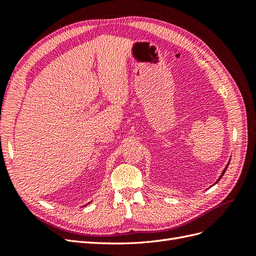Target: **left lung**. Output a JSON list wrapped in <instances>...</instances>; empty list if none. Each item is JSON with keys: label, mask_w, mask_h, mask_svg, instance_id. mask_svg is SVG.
Wrapping results in <instances>:
<instances>
[{"label": "left lung", "mask_w": 256, "mask_h": 256, "mask_svg": "<svg viewBox=\"0 0 256 256\" xmlns=\"http://www.w3.org/2000/svg\"><path fill=\"white\" fill-rule=\"evenodd\" d=\"M230 160H228V164H226V168H224V170H223V172H222V173H221V175H220V176H219V178H218V180H216V182H214V184H212V186H214V184H216V182H219V180H221V178H222V176H223V175H224V173H226V168H228V164H230Z\"/></svg>", "instance_id": "left-lung-1"}]
</instances>
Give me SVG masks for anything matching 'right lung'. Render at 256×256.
<instances>
[{
	"label": "right lung",
	"instance_id": "1",
	"mask_svg": "<svg viewBox=\"0 0 256 256\" xmlns=\"http://www.w3.org/2000/svg\"><path fill=\"white\" fill-rule=\"evenodd\" d=\"M88 204H90V203H88ZM85 206H86V205H85Z\"/></svg>",
	"mask_w": 256,
	"mask_h": 256
}]
</instances>
